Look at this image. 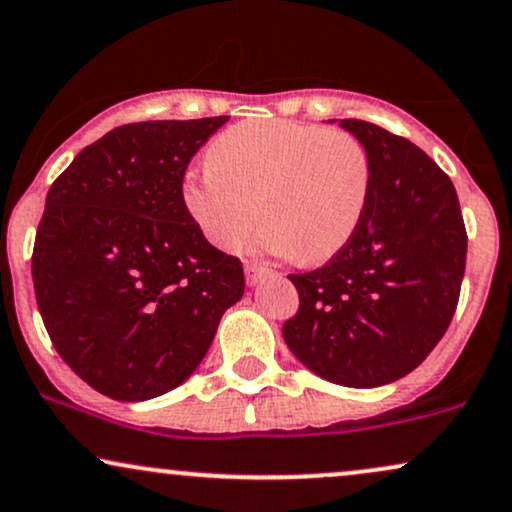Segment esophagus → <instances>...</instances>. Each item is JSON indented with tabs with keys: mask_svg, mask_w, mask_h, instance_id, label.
<instances>
[{
	"mask_svg": "<svg viewBox=\"0 0 512 512\" xmlns=\"http://www.w3.org/2000/svg\"><path fill=\"white\" fill-rule=\"evenodd\" d=\"M267 274H269V269L262 267V264H255V262L245 264V281H248V286H255V283Z\"/></svg>",
	"mask_w": 512,
	"mask_h": 512,
	"instance_id": "1",
	"label": "esophagus"
}]
</instances>
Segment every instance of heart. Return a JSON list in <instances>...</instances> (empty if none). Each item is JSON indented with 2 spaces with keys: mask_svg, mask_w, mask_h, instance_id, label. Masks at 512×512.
I'll list each match as a JSON object with an SVG mask.
<instances>
[{
  "mask_svg": "<svg viewBox=\"0 0 512 512\" xmlns=\"http://www.w3.org/2000/svg\"><path fill=\"white\" fill-rule=\"evenodd\" d=\"M368 191L371 160L352 134L248 120L212 141L208 165L181 184V203L217 248H238L260 215V248L319 264L354 236Z\"/></svg>",
  "mask_w": 512,
  "mask_h": 512,
  "instance_id": "obj_1",
  "label": "heart"
}]
</instances>
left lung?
<instances>
[{
  "mask_svg": "<svg viewBox=\"0 0 512 512\" xmlns=\"http://www.w3.org/2000/svg\"><path fill=\"white\" fill-rule=\"evenodd\" d=\"M340 127L371 160L368 203L331 262L288 276L300 309L283 340L328 383L380 387L423 364L449 328L468 234L454 184L416 144L373 122Z\"/></svg>",
  "mask_w": 512,
  "mask_h": 512,
  "instance_id": "obj_1",
  "label": "left lung"
}]
</instances>
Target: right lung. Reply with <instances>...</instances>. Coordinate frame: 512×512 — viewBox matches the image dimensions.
<instances>
[{
  "instance_id": "add662e5",
  "label": "right lung",
  "mask_w": 512,
  "mask_h": 512,
  "mask_svg": "<svg viewBox=\"0 0 512 512\" xmlns=\"http://www.w3.org/2000/svg\"><path fill=\"white\" fill-rule=\"evenodd\" d=\"M226 120L115 127L47 193L37 307L61 359L106 397L144 401L184 383L243 297L241 260L210 245L181 203L186 167Z\"/></svg>"
}]
</instances>
